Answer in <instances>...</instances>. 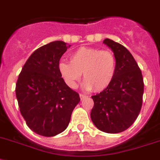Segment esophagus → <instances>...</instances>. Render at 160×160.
I'll list each match as a JSON object with an SVG mask.
<instances>
[{
	"mask_svg": "<svg viewBox=\"0 0 160 160\" xmlns=\"http://www.w3.org/2000/svg\"><path fill=\"white\" fill-rule=\"evenodd\" d=\"M80 100H84V99H85V98H87L88 96L86 95H85V94H80Z\"/></svg>",
	"mask_w": 160,
	"mask_h": 160,
	"instance_id": "34e87169",
	"label": "esophagus"
}]
</instances>
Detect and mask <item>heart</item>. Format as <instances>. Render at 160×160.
Masks as SVG:
<instances>
[{
	"mask_svg": "<svg viewBox=\"0 0 160 160\" xmlns=\"http://www.w3.org/2000/svg\"><path fill=\"white\" fill-rule=\"evenodd\" d=\"M60 76L71 89L77 87L81 73L87 90L101 91L108 87L114 79L116 60L108 50L80 47L70 56V63L61 61L58 65Z\"/></svg>",
	"mask_w": 160,
	"mask_h": 160,
	"instance_id": "1",
	"label": "heart"
}]
</instances>
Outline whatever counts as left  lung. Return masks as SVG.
Masks as SVG:
<instances>
[{"label":"left lung","instance_id":"left-lung-1","mask_svg":"<svg viewBox=\"0 0 160 160\" xmlns=\"http://www.w3.org/2000/svg\"><path fill=\"white\" fill-rule=\"evenodd\" d=\"M104 43L114 52L116 70L109 86L91 96L94 106L90 118L100 130L116 134L126 130L137 119L144 84L141 70L131 53L110 39H105Z\"/></svg>","mask_w":160,"mask_h":160}]
</instances>
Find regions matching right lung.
<instances>
[{
	"label": "right lung",
	"mask_w": 160,
	"mask_h": 160,
	"mask_svg": "<svg viewBox=\"0 0 160 160\" xmlns=\"http://www.w3.org/2000/svg\"><path fill=\"white\" fill-rule=\"evenodd\" d=\"M52 41L34 51L18 76L16 95L21 115L30 129L42 136L63 132L70 123L80 95L60 76L58 65L68 47Z\"/></svg>",
	"instance_id": "add662e5"
}]
</instances>
